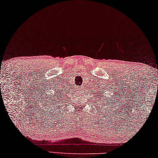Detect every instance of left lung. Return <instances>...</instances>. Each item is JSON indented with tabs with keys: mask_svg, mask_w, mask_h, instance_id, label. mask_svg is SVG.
Returning <instances> with one entry per match:
<instances>
[{
	"mask_svg": "<svg viewBox=\"0 0 158 158\" xmlns=\"http://www.w3.org/2000/svg\"><path fill=\"white\" fill-rule=\"evenodd\" d=\"M103 89H104V90H106V88H103ZM103 90L102 89V88H101V92H99V91H98V90H97L98 94H96V96H97V98H98V99L101 98L100 100H98L99 101L98 103H100V105H103L104 106H109L112 103V100L109 101V99L111 98V97H108V96H106V95H105V96H103V94L102 95V93L103 92ZM103 94H104V93H103ZM114 95H115V94H114V96H113V95H111V97H112V99H114ZM93 96H94V95H93ZM114 101H113V102H114Z\"/></svg>",
	"mask_w": 158,
	"mask_h": 158,
	"instance_id": "obj_1",
	"label": "left lung"
}]
</instances>
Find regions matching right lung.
Masks as SVG:
<instances>
[{
  "label": "right lung",
  "mask_w": 158,
  "mask_h": 158,
  "mask_svg": "<svg viewBox=\"0 0 158 158\" xmlns=\"http://www.w3.org/2000/svg\"><path fill=\"white\" fill-rule=\"evenodd\" d=\"M62 90H55L53 93H51L49 95H45V96L43 97V100L41 101V106H43L44 109H46L48 111H57V109L59 107L60 105H61L63 94L62 95Z\"/></svg>",
  "instance_id": "1"
}]
</instances>
